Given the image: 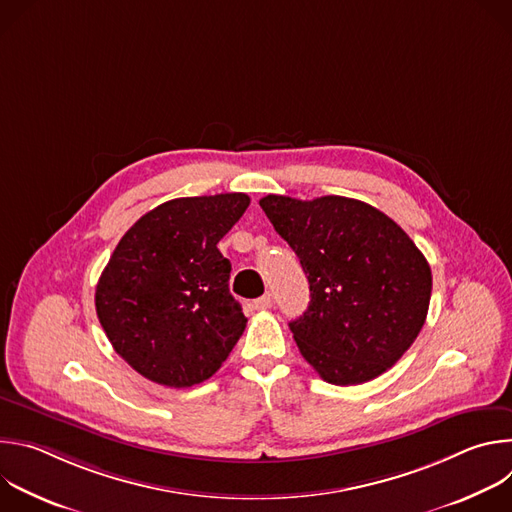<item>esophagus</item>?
<instances>
[{
    "instance_id": "esophagus-1",
    "label": "esophagus",
    "mask_w": 512,
    "mask_h": 512,
    "mask_svg": "<svg viewBox=\"0 0 512 512\" xmlns=\"http://www.w3.org/2000/svg\"><path fill=\"white\" fill-rule=\"evenodd\" d=\"M253 306H255V310H269L273 306V296L267 291V294H263L261 298H257L253 302Z\"/></svg>"
}]
</instances>
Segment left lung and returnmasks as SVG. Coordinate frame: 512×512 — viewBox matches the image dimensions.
<instances>
[{
  "mask_svg": "<svg viewBox=\"0 0 512 512\" xmlns=\"http://www.w3.org/2000/svg\"><path fill=\"white\" fill-rule=\"evenodd\" d=\"M310 281L308 310L289 322L302 356L332 385L389 371L421 332L431 269L379 208L344 196L259 200Z\"/></svg>",
  "mask_w": 512,
  "mask_h": 512,
  "instance_id": "obj_1",
  "label": "left lung"
}]
</instances>
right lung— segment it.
<instances>
[{"label": "right lung", "instance_id": "1", "mask_svg": "<svg viewBox=\"0 0 512 512\" xmlns=\"http://www.w3.org/2000/svg\"><path fill=\"white\" fill-rule=\"evenodd\" d=\"M243 192L168 200L121 237L103 269L95 308L115 352L158 385L210 379L247 318L229 289L221 241L249 206Z\"/></svg>", "mask_w": 512, "mask_h": 512}]
</instances>
